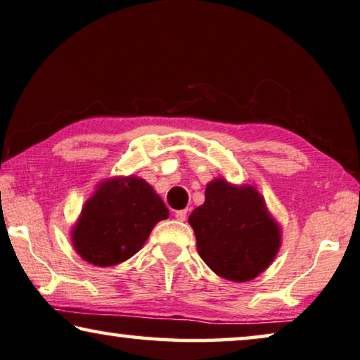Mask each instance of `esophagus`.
<instances>
[{
  "label": "esophagus",
  "instance_id": "esophagus-1",
  "mask_svg": "<svg viewBox=\"0 0 360 360\" xmlns=\"http://www.w3.org/2000/svg\"><path fill=\"white\" fill-rule=\"evenodd\" d=\"M186 214H188V211L186 210H180V211H175V217L179 219V221H185Z\"/></svg>",
  "mask_w": 360,
  "mask_h": 360
}]
</instances>
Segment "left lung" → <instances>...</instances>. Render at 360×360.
<instances>
[{"label": "left lung", "instance_id": "1", "mask_svg": "<svg viewBox=\"0 0 360 360\" xmlns=\"http://www.w3.org/2000/svg\"><path fill=\"white\" fill-rule=\"evenodd\" d=\"M205 196V205L188 219L202 262L224 279L245 283L257 278L281 245L263 198L252 186L237 188L221 179L206 186Z\"/></svg>", "mask_w": 360, "mask_h": 360}]
</instances>
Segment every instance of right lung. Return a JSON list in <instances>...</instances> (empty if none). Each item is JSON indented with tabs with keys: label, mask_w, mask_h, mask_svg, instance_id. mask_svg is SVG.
I'll return each mask as SVG.
<instances>
[{
	"label": "right lung",
	"mask_w": 360,
	"mask_h": 360,
	"mask_svg": "<svg viewBox=\"0 0 360 360\" xmlns=\"http://www.w3.org/2000/svg\"><path fill=\"white\" fill-rule=\"evenodd\" d=\"M169 210L143 179H113L98 186L72 231L76 252L96 266L131 258Z\"/></svg>",
	"instance_id": "1"
}]
</instances>
